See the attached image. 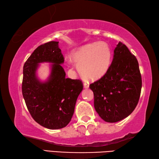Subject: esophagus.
I'll list each match as a JSON object with an SVG mask.
<instances>
[{
	"instance_id": "1",
	"label": "esophagus",
	"mask_w": 159,
	"mask_h": 159,
	"mask_svg": "<svg viewBox=\"0 0 159 159\" xmlns=\"http://www.w3.org/2000/svg\"><path fill=\"white\" fill-rule=\"evenodd\" d=\"M83 87H84V88H85V89H88V88H89V84L87 83H83Z\"/></svg>"
}]
</instances>
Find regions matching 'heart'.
I'll return each mask as SVG.
<instances>
[{"mask_svg":"<svg viewBox=\"0 0 159 159\" xmlns=\"http://www.w3.org/2000/svg\"><path fill=\"white\" fill-rule=\"evenodd\" d=\"M71 58L83 77L95 80L107 74L111 65V51L105 42H93L75 50Z\"/></svg>","mask_w":159,"mask_h":159,"instance_id":"heart-1","label":"heart"}]
</instances>
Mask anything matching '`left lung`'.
<instances>
[{
	"label": "left lung",
	"instance_id": "obj_1",
	"mask_svg": "<svg viewBox=\"0 0 159 159\" xmlns=\"http://www.w3.org/2000/svg\"><path fill=\"white\" fill-rule=\"evenodd\" d=\"M90 88L95 109L104 121H120L134 111L140 96L142 78L138 61L125 45L118 43L108 71Z\"/></svg>",
	"mask_w": 159,
	"mask_h": 159
}]
</instances>
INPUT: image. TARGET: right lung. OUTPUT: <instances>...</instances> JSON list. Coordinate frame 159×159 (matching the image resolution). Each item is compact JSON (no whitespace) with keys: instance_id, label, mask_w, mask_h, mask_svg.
Wrapping results in <instances>:
<instances>
[{"instance_id":"add662e5","label":"right lung","mask_w":159,"mask_h":159,"mask_svg":"<svg viewBox=\"0 0 159 159\" xmlns=\"http://www.w3.org/2000/svg\"><path fill=\"white\" fill-rule=\"evenodd\" d=\"M63 55L59 42L40 45L23 67L22 95L32 118L43 127L56 130L66 127L73 116L77 98L83 90L81 80L66 78L61 64ZM41 63H50V75L39 79L37 69Z\"/></svg>"}]
</instances>
